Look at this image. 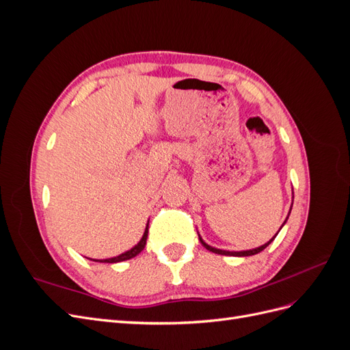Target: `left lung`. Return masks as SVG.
Returning <instances> with one entry per match:
<instances>
[{"instance_id": "1", "label": "left lung", "mask_w": 350, "mask_h": 350, "mask_svg": "<svg viewBox=\"0 0 350 350\" xmlns=\"http://www.w3.org/2000/svg\"><path fill=\"white\" fill-rule=\"evenodd\" d=\"M293 194V193H292ZM293 198V197H292ZM292 204H293V200H292ZM291 210H292V206H291ZM291 210H289V213H288V216H286V219H284V221H283V225L280 226V229L284 226V224H286V220H288V217H289V215H291ZM279 229V230H280ZM279 234V232H278ZM278 234L274 235L269 242H266L264 243V245H260V247H257V248H252V250H247V251H226V250H219V248H215V247H211V245H208V243H206L204 241H203V238H201L200 235H198V238H200V242L203 243V247L206 248V250H208V251H211V252H215V254H220V256H234V257H250V256H256V254H258V252H261L264 248H267L270 243L273 242V239L278 237Z\"/></svg>"}]
</instances>
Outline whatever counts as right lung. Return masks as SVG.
<instances>
[{"instance_id": "add662e5", "label": "right lung", "mask_w": 350, "mask_h": 350, "mask_svg": "<svg viewBox=\"0 0 350 350\" xmlns=\"http://www.w3.org/2000/svg\"><path fill=\"white\" fill-rule=\"evenodd\" d=\"M147 235H149V221H147V225H146V229H144V234H143L142 239H140L139 242H137L135 245H134L131 250L125 251V252L120 254V256L112 257V258H105V260H93V261H100V262H120V261H125V260H130V258H133V257H135V256H139V254H140V252L144 250V247H146ZM89 260H92V258H89Z\"/></svg>"}]
</instances>
